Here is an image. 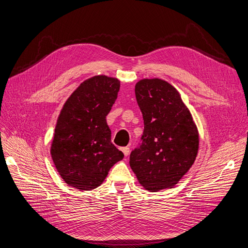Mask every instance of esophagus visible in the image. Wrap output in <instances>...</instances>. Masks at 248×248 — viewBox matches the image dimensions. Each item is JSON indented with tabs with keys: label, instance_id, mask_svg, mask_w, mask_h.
Returning a JSON list of instances; mask_svg holds the SVG:
<instances>
[{
	"label": "esophagus",
	"instance_id": "obj_1",
	"mask_svg": "<svg viewBox=\"0 0 248 248\" xmlns=\"http://www.w3.org/2000/svg\"><path fill=\"white\" fill-rule=\"evenodd\" d=\"M122 151L124 152V156H127V155L130 154V148H129V147H123V148H122Z\"/></svg>",
	"mask_w": 248,
	"mask_h": 248
}]
</instances>
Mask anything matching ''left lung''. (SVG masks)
Segmentation results:
<instances>
[{"instance_id":"left-lung-1","label":"left lung","mask_w":248,"mask_h":248,"mask_svg":"<svg viewBox=\"0 0 248 248\" xmlns=\"http://www.w3.org/2000/svg\"><path fill=\"white\" fill-rule=\"evenodd\" d=\"M135 94L144 119L142 145L130 166L140 184L157 192L178 184L194 163L199 134L179 91L161 78H143Z\"/></svg>"}]
</instances>
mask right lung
I'll return each mask as SVG.
<instances>
[{"label":"right lung","mask_w":248,"mask_h":248,"mask_svg":"<svg viewBox=\"0 0 248 248\" xmlns=\"http://www.w3.org/2000/svg\"><path fill=\"white\" fill-rule=\"evenodd\" d=\"M121 87L119 79L92 77L64 103L55 126L51 157L60 177L70 187L89 191L99 187L109 170L124 158L111 143L106 115Z\"/></svg>","instance_id":"obj_1"}]
</instances>
